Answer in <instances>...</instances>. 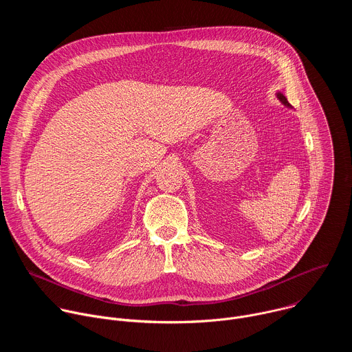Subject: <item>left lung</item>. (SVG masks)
I'll use <instances>...</instances> for the list:
<instances>
[{
    "label": "left lung",
    "instance_id": "obj_1",
    "mask_svg": "<svg viewBox=\"0 0 352 352\" xmlns=\"http://www.w3.org/2000/svg\"><path fill=\"white\" fill-rule=\"evenodd\" d=\"M276 96H277V98L280 100V102H281V104H284L287 109H292V106L288 103V100H287V97L281 93V91H277L276 93Z\"/></svg>",
    "mask_w": 352,
    "mask_h": 352
}]
</instances>
